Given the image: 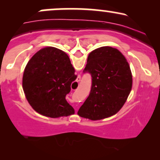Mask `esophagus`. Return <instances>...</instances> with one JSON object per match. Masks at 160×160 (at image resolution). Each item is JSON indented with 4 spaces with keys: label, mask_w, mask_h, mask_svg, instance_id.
I'll return each instance as SVG.
<instances>
[{
    "label": "esophagus",
    "mask_w": 160,
    "mask_h": 160,
    "mask_svg": "<svg viewBox=\"0 0 160 160\" xmlns=\"http://www.w3.org/2000/svg\"><path fill=\"white\" fill-rule=\"evenodd\" d=\"M80 77L78 76V79H77V81H80Z\"/></svg>",
    "instance_id": "1"
}]
</instances>
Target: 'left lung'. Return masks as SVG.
Returning <instances> with one entry per match:
<instances>
[{
	"instance_id": "1",
	"label": "left lung",
	"mask_w": 160,
	"mask_h": 160,
	"mask_svg": "<svg viewBox=\"0 0 160 160\" xmlns=\"http://www.w3.org/2000/svg\"><path fill=\"white\" fill-rule=\"evenodd\" d=\"M84 71L92 75L89 97L78 114L91 120L115 115L126 103L132 87V75L126 57L111 47L89 53Z\"/></svg>"
}]
</instances>
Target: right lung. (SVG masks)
Listing matches in <instances>:
<instances>
[{
    "instance_id": "obj_1",
    "label": "right lung",
    "mask_w": 160,
    "mask_h": 160,
    "mask_svg": "<svg viewBox=\"0 0 160 160\" xmlns=\"http://www.w3.org/2000/svg\"><path fill=\"white\" fill-rule=\"evenodd\" d=\"M68 56L56 47L40 49L25 66L22 89L29 104L40 114L51 118L74 114L65 96L77 75Z\"/></svg>"
}]
</instances>
